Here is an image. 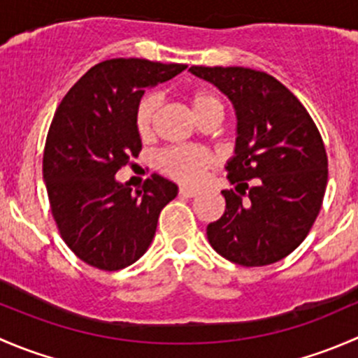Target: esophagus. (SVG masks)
I'll return each mask as SVG.
<instances>
[{
    "instance_id": "34e87169",
    "label": "esophagus",
    "mask_w": 358,
    "mask_h": 358,
    "mask_svg": "<svg viewBox=\"0 0 358 358\" xmlns=\"http://www.w3.org/2000/svg\"><path fill=\"white\" fill-rule=\"evenodd\" d=\"M180 196L182 197H197L199 196V190L196 189H189V187H180Z\"/></svg>"
}]
</instances>
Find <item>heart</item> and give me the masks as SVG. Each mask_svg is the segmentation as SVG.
<instances>
[{
	"label": "heart",
	"instance_id": "obj_1",
	"mask_svg": "<svg viewBox=\"0 0 358 358\" xmlns=\"http://www.w3.org/2000/svg\"><path fill=\"white\" fill-rule=\"evenodd\" d=\"M187 102L197 121L206 117H222L223 114L222 100L209 90H194L187 93ZM157 103L156 95H145L136 106L135 126L140 136H149L152 131ZM213 164H215V157L197 149H168L157 157V166L164 175L187 185L199 183L204 173Z\"/></svg>",
	"mask_w": 358,
	"mask_h": 358
}]
</instances>
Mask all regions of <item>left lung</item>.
Here are the masks:
<instances>
[{"label": "left lung", "mask_w": 358, "mask_h": 358, "mask_svg": "<svg viewBox=\"0 0 358 358\" xmlns=\"http://www.w3.org/2000/svg\"><path fill=\"white\" fill-rule=\"evenodd\" d=\"M189 71L215 85L237 117L236 149L225 169L239 194L222 192L227 208L206 229L209 244L237 265L279 262L305 241L322 206L327 156L319 129L301 102L266 72L202 66Z\"/></svg>", "instance_id": "left-lung-1"}]
</instances>
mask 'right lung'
Masks as SVG:
<instances>
[{"mask_svg": "<svg viewBox=\"0 0 358 358\" xmlns=\"http://www.w3.org/2000/svg\"><path fill=\"white\" fill-rule=\"evenodd\" d=\"M185 69L145 59L106 60L69 90L53 115L43 156L52 215L72 252L95 268L121 270L143 256L159 213L178 194L161 175L131 192L115 173L142 150L135 112L145 88Z\"/></svg>", "mask_w": 358, "mask_h": 358, "instance_id": "obj_1", "label": "right lung"}]
</instances>
